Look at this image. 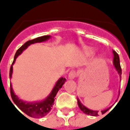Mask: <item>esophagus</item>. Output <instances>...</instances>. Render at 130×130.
I'll return each mask as SVG.
<instances>
[{
  "label": "esophagus",
  "mask_w": 130,
  "mask_h": 130,
  "mask_svg": "<svg viewBox=\"0 0 130 130\" xmlns=\"http://www.w3.org/2000/svg\"><path fill=\"white\" fill-rule=\"evenodd\" d=\"M76 77V72L75 71H71L68 74V79H74Z\"/></svg>",
  "instance_id": "esophagus-1"
}]
</instances>
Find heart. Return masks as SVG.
<instances>
[{
	"label": "heart",
	"mask_w": 130,
	"mask_h": 130,
	"mask_svg": "<svg viewBox=\"0 0 130 130\" xmlns=\"http://www.w3.org/2000/svg\"><path fill=\"white\" fill-rule=\"evenodd\" d=\"M85 52H86V54H92L93 53V48H85Z\"/></svg>",
	"instance_id": "heart-1"
}]
</instances>
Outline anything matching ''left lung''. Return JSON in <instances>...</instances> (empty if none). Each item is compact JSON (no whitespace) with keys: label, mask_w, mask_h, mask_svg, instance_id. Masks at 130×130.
I'll return each mask as SVG.
<instances>
[{"label":"left lung","mask_w":130,"mask_h":130,"mask_svg":"<svg viewBox=\"0 0 130 130\" xmlns=\"http://www.w3.org/2000/svg\"><path fill=\"white\" fill-rule=\"evenodd\" d=\"M113 54V64L114 66L115 69L117 71L118 74H119L120 76V80H121V74H122V70H121V68H120V59H119V56H118V54L115 51H112ZM77 103H78V106H79V109L82 110V111L85 114L89 115V116H98V112L99 111H96V110H93V109H90L87 108L86 106H85L81 102V101L79 100V99L77 98ZM111 108V106H109V108H106V109L102 110L101 112L102 113L104 114L105 113L106 111H108L109 109Z\"/></svg>","instance_id":"left-lung-1"}]
</instances>
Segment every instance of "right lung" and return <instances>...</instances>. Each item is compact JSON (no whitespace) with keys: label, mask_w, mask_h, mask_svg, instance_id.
<instances>
[{"label":"right lung","mask_w":130,"mask_h":130,"mask_svg":"<svg viewBox=\"0 0 130 130\" xmlns=\"http://www.w3.org/2000/svg\"><path fill=\"white\" fill-rule=\"evenodd\" d=\"M51 38V35H44L42 37H39L33 39L32 40H29L22 45L17 51L14 58V61H13L12 66L10 68V79L12 78L13 72V65L14 64L17 58L23 52V51L26 49L30 44H35V43H40L42 42H45L46 40H49ZM66 82V79L63 77H60L54 85L53 89L51 90V93H49L48 96L41 101H35V102H26L23 100H21L19 98L18 96L16 95L14 90H13L12 86V84H10V93H11V97L12 99L13 102H14L16 105L17 106L19 109L21 111L25 113L26 114L28 115V116L32 118H42L48 114L49 112L51 111L52 109V106L54 105V102L56 100L55 97L56 96L58 90L62 88V85L65 84ZM14 105V104H13ZM15 107V106H14ZM16 108V107H15Z\"/></svg>","instance_id":"obj_1"}]
</instances>
